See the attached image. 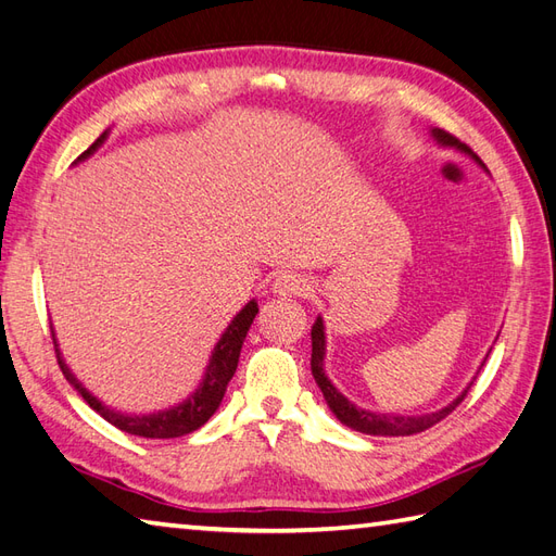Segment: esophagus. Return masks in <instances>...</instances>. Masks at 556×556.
I'll list each match as a JSON object with an SVG mask.
<instances>
[{
	"mask_svg": "<svg viewBox=\"0 0 556 556\" xmlns=\"http://www.w3.org/2000/svg\"><path fill=\"white\" fill-rule=\"evenodd\" d=\"M273 293L277 295H307L309 281L303 275H279L273 281Z\"/></svg>",
	"mask_w": 556,
	"mask_h": 556,
	"instance_id": "1",
	"label": "esophagus"
}]
</instances>
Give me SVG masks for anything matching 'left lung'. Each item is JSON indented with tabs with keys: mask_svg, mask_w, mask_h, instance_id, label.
Masks as SVG:
<instances>
[{
	"mask_svg": "<svg viewBox=\"0 0 556 556\" xmlns=\"http://www.w3.org/2000/svg\"><path fill=\"white\" fill-rule=\"evenodd\" d=\"M429 135H431V139L435 141L438 147L441 149H455V151H459V153H464V156H469L476 165L479 167H483V173H488L485 170V165L473 156L471 153V149H467L462 144L459 139H455L453 135H447L445 130H441V127H431L429 130ZM490 175V173H488ZM325 319H321V315H317V319H315V325H313V329H309V339H313V357H309V369H313V377H315V381H317V386H319V391H321V395H325V400H327V405H329V409L333 412V415H337V419L343 424V426H348V429H353V431H359V433H367V435H412V433H421V431H426V429H431L433 424H438L441 419H445L450 412H453L462 400H464V395L469 393V389H471V383H473V379L464 386V391L455 397V400H450V403L445 405V407H441V409H435V412H426V415H393V412H374V409H365V407H359V405H355L353 400H348L337 386L331 383V379L327 377V371H325V359H327V333H325ZM497 341V339H495ZM490 353V351H488ZM488 357V355H485ZM485 363V359H483ZM483 363H481V367H483ZM481 367H479V371H481ZM476 371V374H479Z\"/></svg>",
	"mask_w": 556,
	"mask_h": 556,
	"instance_id": "1",
	"label": "left lung"
}]
</instances>
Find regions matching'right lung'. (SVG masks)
<instances>
[{
	"mask_svg": "<svg viewBox=\"0 0 556 556\" xmlns=\"http://www.w3.org/2000/svg\"><path fill=\"white\" fill-rule=\"evenodd\" d=\"M109 135H111V127L75 163H80V161L92 156L103 141L109 139ZM255 315H257V301L251 299L235 315V319L229 321L227 329L223 331V337L217 339L215 348L211 351L208 365H205V371H203V377H201L197 389H193L182 400V403L170 405V407L159 409V412H149V415H130V412H118V409L109 407L106 403H101V400L92 391L85 389V383L77 379L71 371V367L66 365V359H63V355H61L54 327H51V339H54L59 367L63 371V377H66V381L77 391V395H80L85 403L97 412V415H101L109 424H113L115 429L139 435V438H179V435H187L191 431L201 429V426L215 415L219 403H223L227 383L231 377H235L237 365H239V355H241V345H243V341H247V333L253 325Z\"/></svg>",
	"mask_w": 556,
	"mask_h": 556,
	"instance_id": "right-lung-1",
	"label": "right lung"
}]
</instances>
